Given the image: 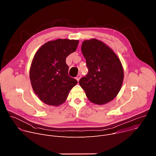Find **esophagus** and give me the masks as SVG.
Segmentation results:
<instances>
[{
  "instance_id": "obj_1",
  "label": "esophagus",
  "mask_w": 156,
  "mask_h": 156,
  "mask_svg": "<svg viewBox=\"0 0 156 156\" xmlns=\"http://www.w3.org/2000/svg\"><path fill=\"white\" fill-rule=\"evenodd\" d=\"M81 75H78V76H76V80H77V81H79V80H80V78H81Z\"/></svg>"
}]
</instances>
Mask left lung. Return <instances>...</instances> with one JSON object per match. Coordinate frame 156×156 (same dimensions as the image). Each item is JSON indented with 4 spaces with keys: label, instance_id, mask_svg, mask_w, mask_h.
Listing matches in <instances>:
<instances>
[{
    "label": "left lung",
    "instance_id": "left-lung-1",
    "mask_svg": "<svg viewBox=\"0 0 156 156\" xmlns=\"http://www.w3.org/2000/svg\"><path fill=\"white\" fill-rule=\"evenodd\" d=\"M81 51L88 73L79 83L87 98L98 105L113 100L120 91L123 80L120 60L110 48L95 39L83 41Z\"/></svg>",
    "mask_w": 156,
    "mask_h": 156
}]
</instances>
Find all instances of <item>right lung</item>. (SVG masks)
<instances>
[{
  "label": "right lung",
  "instance_id": "obj_1",
  "mask_svg": "<svg viewBox=\"0 0 156 156\" xmlns=\"http://www.w3.org/2000/svg\"><path fill=\"white\" fill-rule=\"evenodd\" d=\"M79 41L58 39L44 44L37 51L30 70L31 83L41 101L59 105L78 81L69 75L66 58L76 50Z\"/></svg>",
  "mask_w": 156,
  "mask_h": 156
}]
</instances>
